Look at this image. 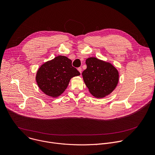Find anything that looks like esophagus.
Listing matches in <instances>:
<instances>
[{
    "label": "esophagus",
    "mask_w": 155,
    "mask_h": 155,
    "mask_svg": "<svg viewBox=\"0 0 155 155\" xmlns=\"http://www.w3.org/2000/svg\"><path fill=\"white\" fill-rule=\"evenodd\" d=\"M78 71L80 72V74H81V71H82V69H81V68H78Z\"/></svg>",
    "instance_id": "34e87169"
}]
</instances>
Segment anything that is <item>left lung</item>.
<instances>
[{
	"label": "left lung",
	"mask_w": 155,
	"mask_h": 155,
	"mask_svg": "<svg viewBox=\"0 0 155 155\" xmlns=\"http://www.w3.org/2000/svg\"><path fill=\"white\" fill-rule=\"evenodd\" d=\"M87 68L82 72L84 81L91 94L102 98L110 94L116 87L119 73L110 63L91 57L86 60Z\"/></svg>",
	"instance_id": "left-lung-1"
}]
</instances>
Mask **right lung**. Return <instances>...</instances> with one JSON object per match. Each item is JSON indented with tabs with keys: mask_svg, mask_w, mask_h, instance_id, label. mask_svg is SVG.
Returning <instances> with one entry per match:
<instances>
[{
	"mask_svg": "<svg viewBox=\"0 0 155 155\" xmlns=\"http://www.w3.org/2000/svg\"><path fill=\"white\" fill-rule=\"evenodd\" d=\"M80 75L79 71L72 66L70 59L60 55L40 67L36 80L43 92L56 97L65 91L71 78Z\"/></svg>",
	"mask_w": 155,
	"mask_h": 155,
	"instance_id": "add662e5",
	"label": "right lung"
}]
</instances>
